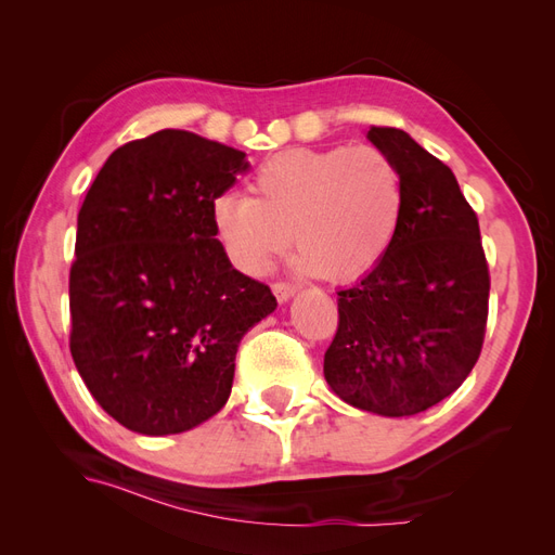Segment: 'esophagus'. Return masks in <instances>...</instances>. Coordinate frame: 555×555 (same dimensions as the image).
Returning a JSON list of instances; mask_svg holds the SVG:
<instances>
[{"mask_svg": "<svg viewBox=\"0 0 555 555\" xmlns=\"http://www.w3.org/2000/svg\"><path fill=\"white\" fill-rule=\"evenodd\" d=\"M298 292V287L296 284H292V282H275L273 284V294H275V298L280 300V304H284V300H289L294 294Z\"/></svg>", "mask_w": 555, "mask_h": 555, "instance_id": "esophagus-1", "label": "esophagus"}]
</instances>
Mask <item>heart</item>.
Listing matches in <instances>:
<instances>
[{
  "label": "heart",
  "instance_id": "heart-1",
  "mask_svg": "<svg viewBox=\"0 0 555 555\" xmlns=\"http://www.w3.org/2000/svg\"><path fill=\"white\" fill-rule=\"evenodd\" d=\"M249 192L212 206L217 238L247 275L266 273L294 231L300 271L354 278L386 255L402 217L400 171L375 145L287 150L259 166Z\"/></svg>",
  "mask_w": 555,
  "mask_h": 555
}]
</instances>
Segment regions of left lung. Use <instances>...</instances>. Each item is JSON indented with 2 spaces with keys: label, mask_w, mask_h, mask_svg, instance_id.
Here are the masks:
<instances>
[{
  "label": "left lung",
  "mask_w": 555,
  "mask_h": 555,
  "mask_svg": "<svg viewBox=\"0 0 555 555\" xmlns=\"http://www.w3.org/2000/svg\"><path fill=\"white\" fill-rule=\"evenodd\" d=\"M402 178L396 238L354 287L338 292V331L324 377L349 405L412 416L473 371L489 319V263L479 220L456 176L410 133L367 131Z\"/></svg>",
  "instance_id": "left-lung-1"
}]
</instances>
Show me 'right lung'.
Wrapping results in <instances>:
<instances>
[{
  "label": "right lung",
  "instance_id": "right-lung-1",
  "mask_svg": "<svg viewBox=\"0 0 555 555\" xmlns=\"http://www.w3.org/2000/svg\"><path fill=\"white\" fill-rule=\"evenodd\" d=\"M245 169L236 147L162 129L117 147L82 201L69 347L88 391L133 433L220 412L243 335L278 308L215 238V198Z\"/></svg>",
  "mask_w": 555,
  "mask_h": 555
}]
</instances>
